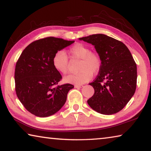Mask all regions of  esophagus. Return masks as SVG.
Wrapping results in <instances>:
<instances>
[{
	"mask_svg": "<svg viewBox=\"0 0 151 151\" xmlns=\"http://www.w3.org/2000/svg\"><path fill=\"white\" fill-rule=\"evenodd\" d=\"M74 87H75L76 88H81L83 87V85H75Z\"/></svg>",
	"mask_w": 151,
	"mask_h": 151,
	"instance_id": "obj_1",
	"label": "esophagus"
}]
</instances>
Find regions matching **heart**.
I'll return each instance as SVG.
<instances>
[{
    "instance_id": "1",
    "label": "heart",
    "mask_w": 151,
    "mask_h": 151,
    "mask_svg": "<svg viewBox=\"0 0 151 151\" xmlns=\"http://www.w3.org/2000/svg\"><path fill=\"white\" fill-rule=\"evenodd\" d=\"M71 58L81 59L80 72L70 74L63 78V81L70 84L80 85L92 79L93 74L97 73L102 67V60L97 53L90 51L88 46L82 43H76L69 50ZM53 65L58 72L65 74L69 70L70 61L65 51H59L53 58Z\"/></svg>"
}]
</instances>
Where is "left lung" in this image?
I'll list each match as a JSON object with an SVG mask.
<instances>
[{
    "label": "left lung",
    "mask_w": 151,
    "mask_h": 151,
    "mask_svg": "<svg viewBox=\"0 0 151 151\" xmlns=\"http://www.w3.org/2000/svg\"><path fill=\"white\" fill-rule=\"evenodd\" d=\"M94 46L102 60L99 73L90 85L94 93L88 100L93 110L111 115L124 108L134 94L137 68L129 49L122 42L104 34L79 39ZM105 81L104 85L101 83Z\"/></svg>",
    "instance_id": "1"
}]
</instances>
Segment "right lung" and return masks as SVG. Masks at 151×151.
Listing matches in <instances>:
<instances>
[{
	"instance_id": "obj_1",
	"label": "right lung",
	"mask_w": 151,
	"mask_h": 151,
	"mask_svg": "<svg viewBox=\"0 0 151 151\" xmlns=\"http://www.w3.org/2000/svg\"><path fill=\"white\" fill-rule=\"evenodd\" d=\"M74 41L49 37L31 43L17 61L14 81L17 97L24 107L38 117L58 112L65 104L70 83L55 86L62 78L53 65L55 54Z\"/></svg>"
}]
</instances>
